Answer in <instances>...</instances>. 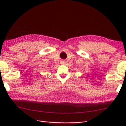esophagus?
<instances>
[{
	"label": "esophagus",
	"instance_id": "34e87169",
	"mask_svg": "<svg viewBox=\"0 0 126 126\" xmlns=\"http://www.w3.org/2000/svg\"><path fill=\"white\" fill-rule=\"evenodd\" d=\"M65 61H61V64H65Z\"/></svg>",
	"mask_w": 126,
	"mask_h": 126
}]
</instances>
